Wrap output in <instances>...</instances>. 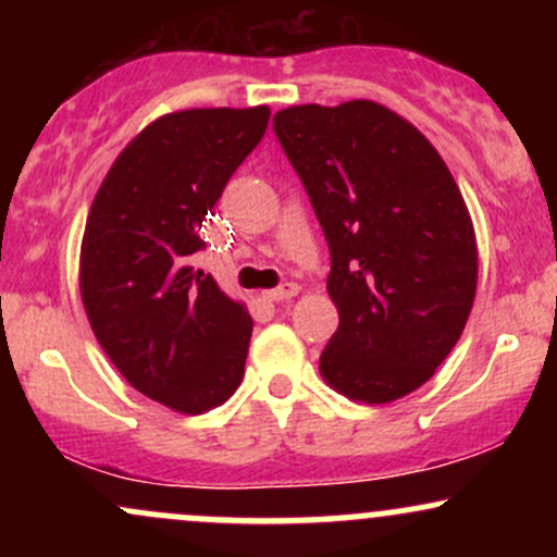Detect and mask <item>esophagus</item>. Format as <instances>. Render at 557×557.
Listing matches in <instances>:
<instances>
[{
	"instance_id": "esophagus-1",
	"label": "esophagus",
	"mask_w": 557,
	"mask_h": 557,
	"mask_svg": "<svg viewBox=\"0 0 557 557\" xmlns=\"http://www.w3.org/2000/svg\"><path fill=\"white\" fill-rule=\"evenodd\" d=\"M293 296H298V285L296 283H285V285L274 287V290L264 293L267 300H290Z\"/></svg>"
}]
</instances>
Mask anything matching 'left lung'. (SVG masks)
Masks as SVG:
<instances>
[{"label": "left lung", "instance_id": "8db88e82", "mask_svg": "<svg viewBox=\"0 0 557 557\" xmlns=\"http://www.w3.org/2000/svg\"><path fill=\"white\" fill-rule=\"evenodd\" d=\"M272 127L330 246L341 324L319 372L345 398L398 400L445 361L474 306L461 190L430 140L376 101L287 107Z\"/></svg>", "mask_w": 557, "mask_h": 557}]
</instances>
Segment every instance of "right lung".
I'll return each mask as SVG.
<instances>
[{
  "label": "right lung",
  "mask_w": 557,
  "mask_h": 557,
  "mask_svg": "<svg viewBox=\"0 0 557 557\" xmlns=\"http://www.w3.org/2000/svg\"><path fill=\"white\" fill-rule=\"evenodd\" d=\"M267 123L270 107L164 114L114 159L88 212L81 298L96 341L138 393L172 411H209L243 380L253 322L194 253Z\"/></svg>",
  "instance_id": "obj_1"
}]
</instances>
